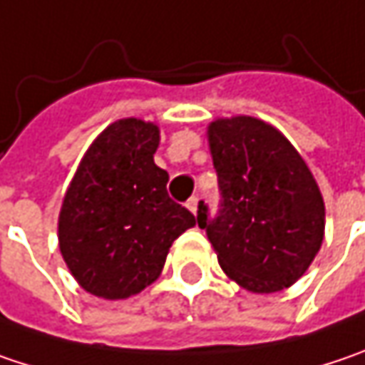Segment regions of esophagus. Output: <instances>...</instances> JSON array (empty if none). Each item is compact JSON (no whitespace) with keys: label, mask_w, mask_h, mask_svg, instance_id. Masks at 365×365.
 Wrapping results in <instances>:
<instances>
[{"label":"esophagus","mask_w":365,"mask_h":365,"mask_svg":"<svg viewBox=\"0 0 365 365\" xmlns=\"http://www.w3.org/2000/svg\"><path fill=\"white\" fill-rule=\"evenodd\" d=\"M198 202H200V198H198V196H192V198L185 202V206H187V208H190V210L196 215V212H198Z\"/></svg>","instance_id":"obj_1"}]
</instances>
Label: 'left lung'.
<instances>
[{
  "instance_id": "obj_1",
  "label": "left lung",
  "mask_w": 365,
  "mask_h": 365,
  "mask_svg": "<svg viewBox=\"0 0 365 365\" xmlns=\"http://www.w3.org/2000/svg\"><path fill=\"white\" fill-rule=\"evenodd\" d=\"M208 144L221 202H204L198 225L219 264L244 289L272 293L293 285L324 237V202L308 165L279 130L256 118L217 119Z\"/></svg>"
}]
</instances>
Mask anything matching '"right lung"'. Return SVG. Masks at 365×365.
<instances>
[{"label": "right lung", "instance_id": "add662e5", "mask_svg": "<svg viewBox=\"0 0 365 365\" xmlns=\"http://www.w3.org/2000/svg\"><path fill=\"white\" fill-rule=\"evenodd\" d=\"M159 128L142 119L111 123L76 171L59 212V250L93 295L123 299L161 274L171 244L196 217L167 194L155 165Z\"/></svg>", "mask_w": 365, "mask_h": 365}]
</instances>
